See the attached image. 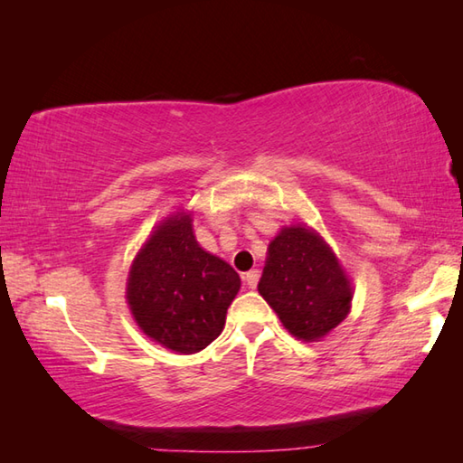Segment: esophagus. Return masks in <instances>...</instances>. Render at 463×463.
Instances as JSON below:
<instances>
[{
  "label": "esophagus",
  "mask_w": 463,
  "mask_h": 463,
  "mask_svg": "<svg viewBox=\"0 0 463 463\" xmlns=\"http://www.w3.org/2000/svg\"><path fill=\"white\" fill-rule=\"evenodd\" d=\"M259 279H260V272L259 270H249L247 274H244V282H247L249 288H257Z\"/></svg>",
  "instance_id": "esophagus-1"
}]
</instances>
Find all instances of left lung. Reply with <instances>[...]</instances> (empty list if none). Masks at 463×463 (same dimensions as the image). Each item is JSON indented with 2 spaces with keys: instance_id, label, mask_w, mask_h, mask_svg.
<instances>
[{
  "instance_id": "left-lung-1",
  "label": "left lung",
  "mask_w": 463,
  "mask_h": 463,
  "mask_svg": "<svg viewBox=\"0 0 463 463\" xmlns=\"http://www.w3.org/2000/svg\"><path fill=\"white\" fill-rule=\"evenodd\" d=\"M260 297L292 336L314 342L348 317L352 284L336 254L317 231L284 226L269 244Z\"/></svg>"
}]
</instances>
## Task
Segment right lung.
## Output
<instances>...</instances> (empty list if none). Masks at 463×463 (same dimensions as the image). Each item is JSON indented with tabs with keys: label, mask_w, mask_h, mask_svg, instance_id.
<instances>
[{
	"label": "right lung",
	"mask_w": 463,
	"mask_h": 463,
	"mask_svg": "<svg viewBox=\"0 0 463 463\" xmlns=\"http://www.w3.org/2000/svg\"><path fill=\"white\" fill-rule=\"evenodd\" d=\"M239 288L237 270L196 242L191 214L175 213L137 252L127 302L151 340L173 352L194 354L222 332Z\"/></svg>",
	"instance_id": "obj_1"
}]
</instances>
